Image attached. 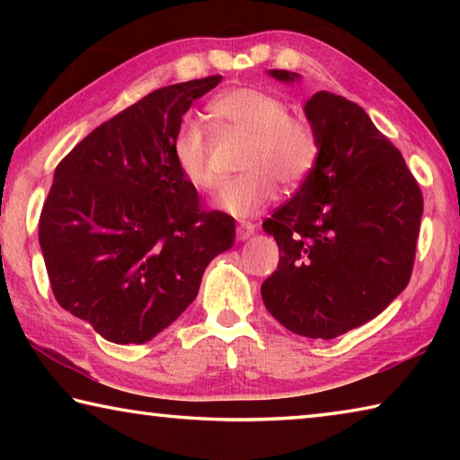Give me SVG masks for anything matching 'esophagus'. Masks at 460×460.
Masks as SVG:
<instances>
[{"label": "esophagus", "instance_id": "34e87169", "mask_svg": "<svg viewBox=\"0 0 460 460\" xmlns=\"http://www.w3.org/2000/svg\"><path fill=\"white\" fill-rule=\"evenodd\" d=\"M255 233V225L253 223H249V221H241L239 225H237V237L239 239H247V237H252Z\"/></svg>", "mask_w": 460, "mask_h": 460}]
</instances>
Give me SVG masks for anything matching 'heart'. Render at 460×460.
I'll return each mask as SVG.
<instances>
[{"label": "heart", "mask_w": 460, "mask_h": 460, "mask_svg": "<svg viewBox=\"0 0 460 460\" xmlns=\"http://www.w3.org/2000/svg\"><path fill=\"white\" fill-rule=\"evenodd\" d=\"M208 113L249 136L239 162L243 172L219 190V207L227 213L235 217L260 213L274 199L276 181L296 186L313 172L318 158L314 129L306 119L288 115V105L278 95L255 87L233 89L213 99ZM170 152L192 189H213L217 176L211 166V146L200 121L184 118L178 123Z\"/></svg>", "instance_id": "heart-1"}]
</instances>
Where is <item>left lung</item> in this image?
Here are the masks:
<instances>
[{
  "label": "left lung",
  "mask_w": 460,
  "mask_h": 460,
  "mask_svg": "<svg viewBox=\"0 0 460 460\" xmlns=\"http://www.w3.org/2000/svg\"><path fill=\"white\" fill-rule=\"evenodd\" d=\"M270 76L300 79L290 71ZM305 113L318 158L294 197L263 221L282 255L261 298L288 331L334 339L376 318L408 286L424 200L398 147L359 105L318 91Z\"/></svg>",
  "instance_id": "8db88e82"
}]
</instances>
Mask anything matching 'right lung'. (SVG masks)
I'll return each instance as SVG.
<instances>
[{
    "instance_id": "1",
    "label": "right lung",
    "mask_w": 460,
    "mask_h": 460,
    "mask_svg": "<svg viewBox=\"0 0 460 460\" xmlns=\"http://www.w3.org/2000/svg\"><path fill=\"white\" fill-rule=\"evenodd\" d=\"M223 76L168 84L101 123L54 170L38 239L58 305L118 345H142L197 298L235 243V219L200 211L170 139Z\"/></svg>"
}]
</instances>
